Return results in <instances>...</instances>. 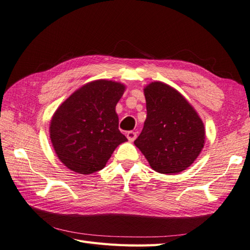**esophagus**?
I'll return each mask as SVG.
<instances>
[{
	"label": "esophagus",
	"mask_w": 250,
	"mask_h": 250,
	"mask_svg": "<svg viewBox=\"0 0 250 250\" xmlns=\"http://www.w3.org/2000/svg\"><path fill=\"white\" fill-rule=\"evenodd\" d=\"M136 136H137V133L135 131H128V132H126V137H128V140L130 142H133L136 139Z\"/></svg>",
	"instance_id": "34e87169"
}]
</instances>
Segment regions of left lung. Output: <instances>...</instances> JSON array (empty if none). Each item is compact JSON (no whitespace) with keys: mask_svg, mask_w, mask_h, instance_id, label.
Listing matches in <instances>:
<instances>
[{"mask_svg":"<svg viewBox=\"0 0 250 250\" xmlns=\"http://www.w3.org/2000/svg\"><path fill=\"white\" fill-rule=\"evenodd\" d=\"M144 93L147 118L134 144L156 172H182L204 146L203 122L187 100L166 83H151Z\"/></svg>","mask_w":250,"mask_h":250,"instance_id":"obj_1","label":"left lung"}]
</instances>
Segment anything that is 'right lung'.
<instances>
[{
	"label": "right lung",
	"instance_id": "1",
	"mask_svg": "<svg viewBox=\"0 0 250 250\" xmlns=\"http://www.w3.org/2000/svg\"><path fill=\"white\" fill-rule=\"evenodd\" d=\"M125 91L121 83L97 81L84 84L57 109L50 139L58 158L72 171L102 169L116 147L126 141L118 129L115 107Z\"/></svg>",
	"mask_w": 250,
	"mask_h": 250
}]
</instances>
